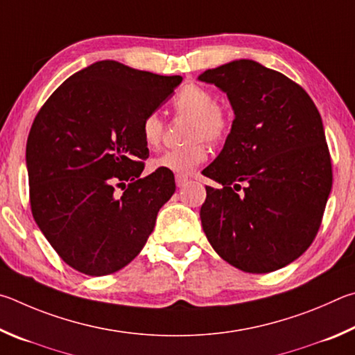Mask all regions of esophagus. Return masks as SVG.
I'll list each match as a JSON object with an SVG mask.
<instances>
[{"label":"esophagus","instance_id":"esophagus-1","mask_svg":"<svg viewBox=\"0 0 355 355\" xmlns=\"http://www.w3.org/2000/svg\"><path fill=\"white\" fill-rule=\"evenodd\" d=\"M187 182H189V176H185V174H176L178 187H184V185H187Z\"/></svg>","mask_w":355,"mask_h":355}]
</instances>
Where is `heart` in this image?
<instances>
[{
    "mask_svg": "<svg viewBox=\"0 0 355 355\" xmlns=\"http://www.w3.org/2000/svg\"><path fill=\"white\" fill-rule=\"evenodd\" d=\"M173 107L178 114L190 116L191 121L185 134V139L190 143L168 149L153 160V166L176 174H189L207 159V146L204 140L216 145L226 139L231 130V116L223 105L216 103L212 92L198 84L185 85L174 98ZM164 129L165 123L155 112L143 118L140 132L149 149L159 148L164 139Z\"/></svg>",
    "mask_w": 355,
    "mask_h": 355,
    "instance_id": "obj_1",
    "label": "heart"
}]
</instances>
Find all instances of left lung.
Returning a JSON list of instances; mask_svg holds the SVG:
<instances>
[{
    "instance_id": "8db88e82",
    "label": "left lung",
    "mask_w": 355,
    "mask_h": 355,
    "mask_svg": "<svg viewBox=\"0 0 355 355\" xmlns=\"http://www.w3.org/2000/svg\"><path fill=\"white\" fill-rule=\"evenodd\" d=\"M200 80L226 92L235 114L225 148L202 170L221 184L206 185L204 234L241 271L284 268L312 245L332 189L320 112L300 84L254 60L229 62Z\"/></svg>"
}]
</instances>
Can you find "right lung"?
Segmentation results:
<instances>
[{
  "instance_id": "right-lung-1",
  "label": "right lung",
  "mask_w": 355,
  "mask_h": 355,
  "mask_svg": "<svg viewBox=\"0 0 355 355\" xmlns=\"http://www.w3.org/2000/svg\"><path fill=\"white\" fill-rule=\"evenodd\" d=\"M181 80L95 62L35 115L26 143L31 212L73 270L107 276L145 246L176 184L166 170L140 176L149 155L140 126Z\"/></svg>"
}]
</instances>
